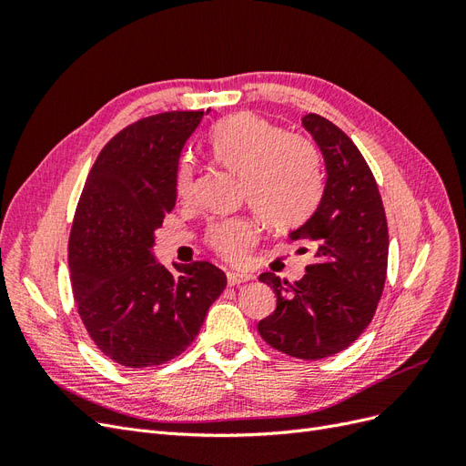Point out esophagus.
<instances>
[{
  "instance_id": "34e87169",
  "label": "esophagus",
  "mask_w": 466,
  "mask_h": 466,
  "mask_svg": "<svg viewBox=\"0 0 466 466\" xmlns=\"http://www.w3.org/2000/svg\"><path fill=\"white\" fill-rule=\"evenodd\" d=\"M250 276L248 274H238V272H228V284L229 286H238V284H245L248 281Z\"/></svg>"
}]
</instances>
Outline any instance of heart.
Returning <instances> with one entry per match:
<instances>
[{
  "mask_svg": "<svg viewBox=\"0 0 466 466\" xmlns=\"http://www.w3.org/2000/svg\"><path fill=\"white\" fill-rule=\"evenodd\" d=\"M216 159L243 177V198L270 228H291L313 214L322 194V167L311 139L284 132L252 112L221 122L209 136ZM196 165L185 159L177 171V192L190 198ZM257 241V225L245 218L214 223L208 245L229 262H241Z\"/></svg>",
  "mask_w": 466,
  "mask_h": 466,
  "instance_id": "obj_1",
  "label": "heart"
}]
</instances>
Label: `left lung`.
Returning <instances> with one entry per match:
<instances>
[{"label":"left lung","mask_w":466,"mask_h":466,"mask_svg":"<svg viewBox=\"0 0 466 466\" xmlns=\"http://www.w3.org/2000/svg\"><path fill=\"white\" fill-rule=\"evenodd\" d=\"M303 126L319 144L329 177L313 218L289 238L311 243L315 262L295 284L260 274L278 305L258 322V332L281 354L322 360L370 327L387 279L389 229L375 177L356 144L319 115H307Z\"/></svg>","instance_id":"obj_1"}]
</instances>
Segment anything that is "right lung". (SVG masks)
Returning a JSON list of instances; mask_svg holds the SVG:
<instances>
[{
    "mask_svg": "<svg viewBox=\"0 0 466 466\" xmlns=\"http://www.w3.org/2000/svg\"><path fill=\"white\" fill-rule=\"evenodd\" d=\"M204 110H171L126 126L98 153L79 196L67 260L77 313L95 346L132 370L182 354L228 286L206 260H153L155 229L177 204L180 151Z\"/></svg>",
    "mask_w": 466,
    "mask_h": 466,
    "instance_id": "right-lung-1",
    "label": "right lung"
}]
</instances>
